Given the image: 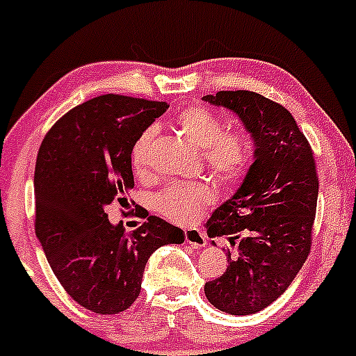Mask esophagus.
Returning <instances> with one entry per match:
<instances>
[{
	"instance_id": "34e87169",
	"label": "esophagus",
	"mask_w": 356,
	"mask_h": 356,
	"mask_svg": "<svg viewBox=\"0 0 356 356\" xmlns=\"http://www.w3.org/2000/svg\"><path fill=\"white\" fill-rule=\"evenodd\" d=\"M185 241L197 248H202L205 247V243H207V241H205V234L200 233L199 229H185Z\"/></svg>"
}]
</instances>
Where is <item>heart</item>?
Wrapping results in <instances>:
<instances>
[{"instance_id": "b5f03b06", "label": "heart", "mask_w": 356, "mask_h": 356, "mask_svg": "<svg viewBox=\"0 0 356 356\" xmlns=\"http://www.w3.org/2000/svg\"><path fill=\"white\" fill-rule=\"evenodd\" d=\"M175 128L190 144L199 147V157L205 170L222 181H236L252 163V142L241 130H222L218 115L205 108L192 106L175 116ZM154 128H145L131 145V168L138 178H147L152 168ZM214 200V190L204 181L170 183L152 199L161 216L178 225H188L200 218Z\"/></svg>"}]
</instances>
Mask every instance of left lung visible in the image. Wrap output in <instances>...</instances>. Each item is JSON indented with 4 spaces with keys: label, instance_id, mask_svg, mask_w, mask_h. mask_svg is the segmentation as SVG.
<instances>
[{
    "label": "left lung",
    "instance_id": "1",
    "mask_svg": "<svg viewBox=\"0 0 356 356\" xmlns=\"http://www.w3.org/2000/svg\"><path fill=\"white\" fill-rule=\"evenodd\" d=\"M204 101L240 116L255 142V161L236 193L212 212L209 236L238 240V257L205 296L216 309L250 315L280 298L312 247L318 195L314 151L286 108L250 90H219Z\"/></svg>",
    "mask_w": 356,
    "mask_h": 356
}]
</instances>
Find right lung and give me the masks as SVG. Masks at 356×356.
I'll return each instance as SVG.
<instances>
[{
	"label": "right lung",
	"mask_w": 356,
	"mask_h": 356,
	"mask_svg": "<svg viewBox=\"0 0 356 356\" xmlns=\"http://www.w3.org/2000/svg\"><path fill=\"white\" fill-rule=\"evenodd\" d=\"M170 108L168 102L106 94L61 116L35 161V234L65 291L101 315L127 310L140 295L145 264L183 232L157 216L127 233L106 207L134 188L131 145Z\"/></svg>",
	"instance_id": "1"
}]
</instances>
